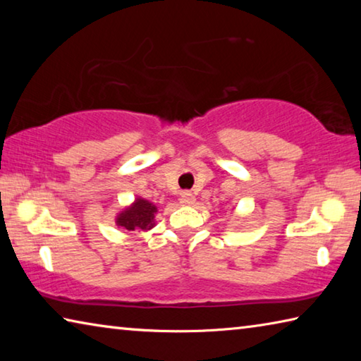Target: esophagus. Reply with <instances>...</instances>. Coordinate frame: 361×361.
<instances>
[{
  "instance_id": "1",
  "label": "esophagus",
  "mask_w": 361,
  "mask_h": 361,
  "mask_svg": "<svg viewBox=\"0 0 361 361\" xmlns=\"http://www.w3.org/2000/svg\"><path fill=\"white\" fill-rule=\"evenodd\" d=\"M180 202L183 204V205H192L194 202H195V197L194 195L191 194V192H183L181 194V197H180Z\"/></svg>"
}]
</instances>
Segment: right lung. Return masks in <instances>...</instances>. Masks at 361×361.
<instances>
[{"mask_svg": "<svg viewBox=\"0 0 361 361\" xmlns=\"http://www.w3.org/2000/svg\"><path fill=\"white\" fill-rule=\"evenodd\" d=\"M157 213V207L151 204L149 200L137 197L135 202L127 207V209L118 213L116 224L126 231H149L156 226L154 215Z\"/></svg>", "mask_w": 361, "mask_h": 361, "instance_id": "1", "label": "right lung"}]
</instances>
